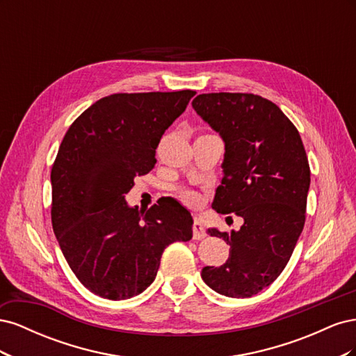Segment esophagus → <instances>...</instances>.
Instances as JSON below:
<instances>
[{
	"label": "esophagus",
	"instance_id": "obj_1",
	"mask_svg": "<svg viewBox=\"0 0 356 356\" xmlns=\"http://www.w3.org/2000/svg\"><path fill=\"white\" fill-rule=\"evenodd\" d=\"M204 236H207V233H204L202 221L199 218H195V222H193V239L200 241Z\"/></svg>",
	"mask_w": 356,
	"mask_h": 356
}]
</instances>
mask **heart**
Returning a JSON list of instances; mask_svg holds the SVG:
<instances>
[{
    "instance_id": "b5f03b06",
    "label": "heart",
    "mask_w": 356,
    "mask_h": 356,
    "mask_svg": "<svg viewBox=\"0 0 356 356\" xmlns=\"http://www.w3.org/2000/svg\"><path fill=\"white\" fill-rule=\"evenodd\" d=\"M179 197L188 204H196L199 202V196L193 190L188 188H181L179 190Z\"/></svg>"
}]
</instances>
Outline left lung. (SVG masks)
Instances as JSON below:
<instances>
[{"label": "left lung", "instance_id": "8db88e82", "mask_svg": "<svg viewBox=\"0 0 356 356\" xmlns=\"http://www.w3.org/2000/svg\"><path fill=\"white\" fill-rule=\"evenodd\" d=\"M191 105L225 147L212 208L243 218L238 232L208 229L230 254L220 267H203L202 279L218 294L251 297L282 273L303 232L310 186L305 147L281 108L258 95L203 93Z\"/></svg>", "mask_w": 356, "mask_h": 356}]
</instances>
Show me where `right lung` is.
I'll use <instances>...</instances> for the list:
<instances>
[{
    "instance_id": "1",
    "label": "right lung",
    "mask_w": 356,
    "mask_h": 356,
    "mask_svg": "<svg viewBox=\"0 0 356 356\" xmlns=\"http://www.w3.org/2000/svg\"><path fill=\"white\" fill-rule=\"evenodd\" d=\"M195 90L115 93L90 105L63 136L51 168V224L63 257L93 294L126 300L156 279L165 248L193 238L178 202L145 213L124 195L156 165L161 135Z\"/></svg>"
}]
</instances>
